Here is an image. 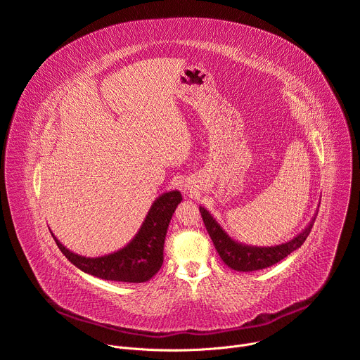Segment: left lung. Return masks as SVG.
<instances>
[{"label": "left lung", "instance_id": "obj_1", "mask_svg": "<svg viewBox=\"0 0 360 360\" xmlns=\"http://www.w3.org/2000/svg\"><path fill=\"white\" fill-rule=\"evenodd\" d=\"M199 212L215 245V249L221 256V259L229 268L239 272H252V271L265 269L278 264L283 258H286L289 253H292L293 250H296L303 245L307 235L311 233L316 219L314 218L302 233H299L296 238H293L286 243L271 246V248H258V246H248V245L235 242L226 235V232L218 225V222L211 217V214L207 210L199 207Z\"/></svg>", "mask_w": 360, "mask_h": 360}]
</instances>
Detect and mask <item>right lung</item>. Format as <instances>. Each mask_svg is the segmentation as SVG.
I'll return each instance as SVG.
<instances>
[{
  "label": "right lung",
  "mask_w": 360,
  "mask_h": 360,
  "mask_svg": "<svg viewBox=\"0 0 360 360\" xmlns=\"http://www.w3.org/2000/svg\"><path fill=\"white\" fill-rule=\"evenodd\" d=\"M181 200L179 191L161 195L153 202L136 236L125 248L99 258H85L75 255L53 233L51 235L68 261L85 274L115 282H146L164 264V243L168 225Z\"/></svg>",
  "instance_id": "add662e5"
}]
</instances>
